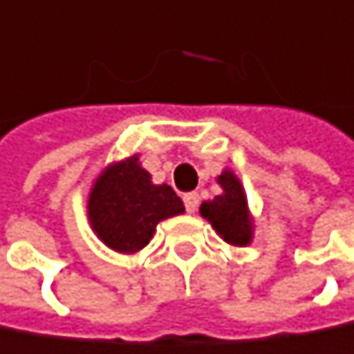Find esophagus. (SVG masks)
Returning <instances> with one entry per match:
<instances>
[{
	"label": "esophagus",
	"mask_w": 354,
	"mask_h": 354,
	"mask_svg": "<svg viewBox=\"0 0 354 354\" xmlns=\"http://www.w3.org/2000/svg\"><path fill=\"white\" fill-rule=\"evenodd\" d=\"M183 201H185V209H187L189 214H194L199 205V196L196 192H194V194H185V196H183Z\"/></svg>",
	"instance_id": "34e87169"
}]
</instances>
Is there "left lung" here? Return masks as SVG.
<instances>
[{"instance_id": "8db88e82", "label": "left lung", "mask_w": 354, "mask_h": 354, "mask_svg": "<svg viewBox=\"0 0 354 354\" xmlns=\"http://www.w3.org/2000/svg\"><path fill=\"white\" fill-rule=\"evenodd\" d=\"M222 194L214 199H205L199 205V216L205 218L216 234L230 246H248L254 239V218L248 207L243 181L236 173L226 167L216 177Z\"/></svg>"}]
</instances>
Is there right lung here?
Returning a JSON list of instances; mask_svg holds the SVG:
<instances>
[{
  "instance_id": "right-lung-1",
  "label": "right lung",
  "mask_w": 354,
  "mask_h": 354,
  "mask_svg": "<svg viewBox=\"0 0 354 354\" xmlns=\"http://www.w3.org/2000/svg\"><path fill=\"white\" fill-rule=\"evenodd\" d=\"M185 212L171 185L153 183L140 155L108 162L87 196V220L93 234L120 254L140 252L155 236L156 224Z\"/></svg>"
}]
</instances>
